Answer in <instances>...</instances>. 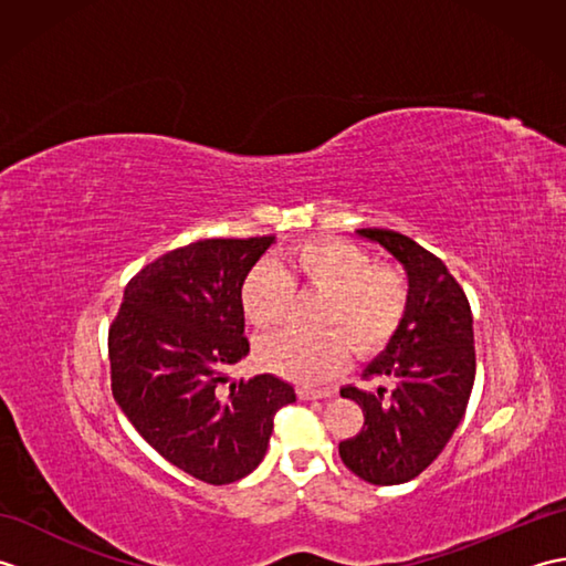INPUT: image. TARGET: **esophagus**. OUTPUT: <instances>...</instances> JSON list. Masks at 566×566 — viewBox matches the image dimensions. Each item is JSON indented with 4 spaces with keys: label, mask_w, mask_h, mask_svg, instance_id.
<instances>
[{
    "label": "esophagus",
    "mask_w": 566,
    "mask_h": 566,
    "mask_svg": "<svg viewBox=\"0 0 566 566\" xmlns=\"http://www.w3.org/2000/svg\"><path fill=\"white\" fill-rule=\"evenodd\" d=\"M298 394V399H304V401H318V399H331L333 396V391H314V389H298L296 391Z\"/></svg>",
    "instance_id": "obj_1"
}]
</instances>
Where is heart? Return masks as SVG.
<instances>
[{
  "instance_id": "obj_1",
  "label": "heart",
  "mask_w": 566,
  "mask_h": 566,
  "mask_svg": "<svg viewBox=\"0 0 566 566\" xmlns=\"http://www.w3.org/2000/svg\"><path fill=\"white\" fill-rule=\"evenodd\" d=\"M294 286L326 296L321 323L343 332L363 355L389 343L408 306V286L399 270L381 268L347 240L318 238L286 252L276 268H258L245 276L240 290L245 318L264 333L280 328L292 308ZM342 336L333 331H284L264 340L258 357L280 377L316 387L338 375L350 357V345Z\"/></svg>"
}]
</instances>
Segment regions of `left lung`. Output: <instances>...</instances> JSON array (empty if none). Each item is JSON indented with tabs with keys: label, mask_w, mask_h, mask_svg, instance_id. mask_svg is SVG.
I'll list each match as a JSON object with an SVG mask.
<instances>
[{
	"label": "left lung",
	"mask_w": 566,
	"mask_h": 566,
	"mask_svg": "<svg viewBox=\"0 0 566 566\" xmlns=\"http://www.w3.org/2000/svg\"><path fill=\"white\" fill-rule=\"evenodd\" d=\"M357 235L403 264L408 306L399 331L363 369L365 379H389L391 391L340 389L365 413L363 430L340 442V457L365 482L394 486L423 472L464 416L476 371L472 308L442 260L416 240L384 228Z\"/></svg>",
	"instance_id": "left-lung-1"
}]
</instances>
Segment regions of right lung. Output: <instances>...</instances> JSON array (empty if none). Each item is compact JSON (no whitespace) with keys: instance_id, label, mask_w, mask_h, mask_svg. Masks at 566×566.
Listing matches in <instances>:
<instances>
[{"instance_id":"add662e5","label":"right lung","mask_w":566,"mask_h":566,"mask_svg":"<svg viewBox=\"0 0 566 566\" xmlns=\"http://www.w3.org/2000/svg\"><path fill=\"white\" fill-rule=\"evenodd\" d=\"M272 243L211 238L167 252L128 282L109 328L118 408L155 452L213 486L262 462L274 413L296 401L274 375L223 389L250 353L240 290Z\"/></svg>"}]
</instances>
